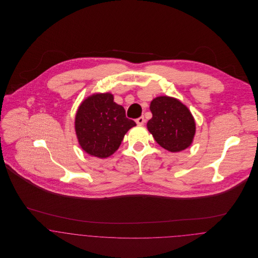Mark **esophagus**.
Masks as SVG:
<instances>
[{
    "mask_svg": "<svg viewBox=\"0 0 258 258\" xmlns=\"http://www.w3.org/2000/svg\"><path fill=\"white\" fill-rule=\"evenodd\" d=\"M135 121H136V123H137L138 125H143V124L145 123V118H144L143 116H141V117L137 118Z\"/></svg>",
    "mask_w": 258,
    "mask_h": 258,
    "instance_id": "34e87169",
    "label": "esophagus"
}]
</instances>
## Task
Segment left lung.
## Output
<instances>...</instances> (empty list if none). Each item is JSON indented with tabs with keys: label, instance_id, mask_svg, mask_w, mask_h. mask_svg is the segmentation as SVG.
Returning a JSON list of instances; mask_svg holds the SVG:
<instances>
[{
	"label": "left lung",
	"instance_id": "1",
	"mask_svg": "<svg viewBox=\"0 0 258 258\" xmlns=\"http://www.w3.org/2000/svg\"><path fill=\"white\" fill-rule=\"evenodd\" d=\"M150 110L153 117L148 121V130L160 146L170 152H180L191 144L196 124L182 102L160 96L153 99Z\"/></svg>",
	"mask_w": 258,
	"mask_h": 258
}]
</instances>
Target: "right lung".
<instances>
[{
	"label": "right lung",
	"instance_id": "obj_1",
	"mask_svg": "<svg viewBox=\"0 0 258 258\" xmlns=\"http://www.w3.org/2000/svg\"><path fill=\"white\" fill-rule=\"evenodd\" d=\"M110 93L85 99L75 116V131L81 148L91 156L107 158L120 146L126 132L136 125Z\"/></svg>",
	"mask_w": 258,
	"mask_h": 258
}]
</instances>
